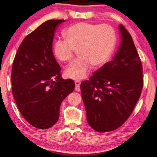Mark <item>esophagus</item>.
Returning <instances> with one entry per match:
<instances>
[{"instance_id": "esophagus-1", "label": "esophagus", "mask_w": 157, "mask_h": 157, "mask_svg": "<svg viewBox=\"0 0 157 157\" xmlns=\"http://www.w3.org/2000/svg\"><path fill=\"white\" fill-rule=\"evenodd\" d=\"M81 81H79V80H76L75 81V86H76V90L77 91H79V88H80V86H81Z\"/></svg>"}]
</instances>
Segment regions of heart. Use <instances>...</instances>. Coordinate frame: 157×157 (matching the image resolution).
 <instances>
[{
  "label": "heart",
  "mask_w": 157,
  "mask_h": 157,
  "mask_svg": "<svg viewBox=\"0 0 157 157\" xmlns=\"http://www.w3.org/2000/svg\"><path fill=\"white\" fill-rule=\"evenodd\" d=\"M63 40L53 46L56 57L64 63H70L78 51L79 58L67 69L65 74L73 79L83 78L92 65L100 67L109 60L116 44L114 28L108 24L79 22L63 30Z\"/></svg>",
  "instance_id": "b5f03b06"
}]
</instances>
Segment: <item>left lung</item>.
<instances>
[{
	"instance_id": "8db88e82",
	"label": "left lung",
	"mask_w": 157,
	"mask_h": 157,
	"mask_svg": "<svg viewBox=\"0 0 157 157\" xmlns=\"http://www.w3.org/2000/svg\"><path fill=\"white\" fill-rule=\"evenodd\" d=\"M122 43L113 60L81 84L87 121L97 132L115 130L132 113L143 87V66L132 37L120 25Z\"/></svg>"
}]
</instances>
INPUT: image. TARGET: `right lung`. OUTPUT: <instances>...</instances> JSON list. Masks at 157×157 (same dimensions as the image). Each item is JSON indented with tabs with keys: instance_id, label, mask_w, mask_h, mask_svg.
<instances>
[{
	"instance_id": "add662e5",
	"label": "right lung",
	"mask_w": 157,
	"mask_h": 157,
	"mask_svg": "<svg viewBox=\"0 0 157 157\" xmlns=\"http://www.w3.org/2000/svg\"><path fill=\"white\" fill-rule=\"evenodd\" d=\"M64 21L48 20L28 35L12 64L15 102L24 119L37 129H48L58 122L62 101L75 88L73 80L62 78L60 67L53 54L55 30Z\"/></svg>"
}]
</instances>
